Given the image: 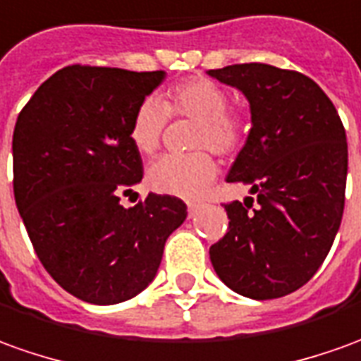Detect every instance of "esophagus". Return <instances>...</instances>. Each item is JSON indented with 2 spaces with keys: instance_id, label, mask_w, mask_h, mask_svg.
Wrapping results in <instances>:
<instances>
[{
  "instance_id": "34e87169",
  "label": "esophagus",
  "mask_w": 361,
  "mask_h": 361,
  "mask_svg": "<svg viewBox=\"0 0 361 361\" xmlns=\"http://www.w3.org/2000/svg\"><path fill=\"white\" fill-rule=\"evenodd\" d=\"M200 208H202V204H200V202H188V214H190V216H195V214L198 212Z\"/></svg>"
}]
</instances>
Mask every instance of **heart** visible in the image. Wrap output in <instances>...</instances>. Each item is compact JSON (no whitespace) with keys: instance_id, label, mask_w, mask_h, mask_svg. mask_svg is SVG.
<instances>
[{"instance_id":"1","label":"heart","mask_w":361,"mask_h":361,"mask_svg":"<svg viewBox=\"0 0 361 361\" xmlns=\"http://www.w3.org/2000/svg\"><path fill=\"white\" fill-rule=\"evenodd\" d=\"M230 96L218 82L195 76L169 88L165 100L147 98L129 119L128 135L141 155H153L161 145L166 116L195 118V147H210L220 155L233 153L245 137V119L238 109L228 108ZM218 165L208 149L186 155H163L147 171L149 186L161 195L186 200L200 198L212 185Z\"/></svg>"}]
</instances>
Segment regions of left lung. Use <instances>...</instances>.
I'll return each instance as SVG.
<instances>
[{"mask_svg":"<svg viewBox=\"0 0 361 361\" xmlns=\"http://www.w3.org/2000/svg\"><path fill=\"white\" fill-rule=\"evenodd\" d=\"M208 76L250 102L252 129L228 183L250 185L226 204L230 228L210 247L216 275L247 299L300 289L326 259L344 214L346 131L317 82L271 64H232Z\"/></svg>","mask_w":361,"mask_h":361,"instance_id":"left-lung-1","label":"left lung"}]
</instances>
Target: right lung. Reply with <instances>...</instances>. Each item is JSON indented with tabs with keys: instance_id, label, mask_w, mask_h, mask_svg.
<instances>
[{
	"instance_id": "1",
	"label": "right lung",
	"mask_w": 361,
	"mask_h": 361,
	"mask_svg": "<svg viewBox=\"0 0 361 361\" xmlns=\"http://www.w3.org/2000/svg\"><path fill=\"white\" fill-rule=\"evenodd\" d=\"M165 72L66 66L44 80L13 131V192L29 240L62 289L92 305L133 299L155 279L186 204L153 195L131 206L143 163L129 119Z\"/></svg>"
}]
</instances>
